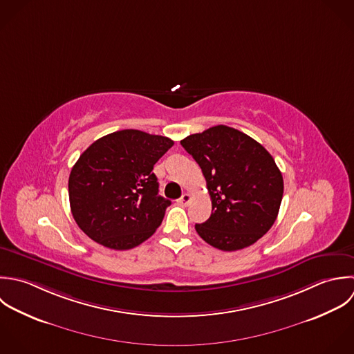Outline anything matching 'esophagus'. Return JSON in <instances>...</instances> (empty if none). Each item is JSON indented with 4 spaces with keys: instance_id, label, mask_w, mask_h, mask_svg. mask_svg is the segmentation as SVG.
<instances>
[{
    "instance_id": "obj_1",
    "label": "esophagus",
    "mask_w": 354,
    "mask_h": 354,
    "mask_svg": "<svg viewBox=\"0 0 354 354\" xmlns=\"http://www.w3.org/2000/svg\"><path fill=\"white\" fill-rule=\"evenodd\" d=\"M189 202H191V195H189V194H184V195L178 199V203L183 205V206H187Z\"/></svg>"
}]
</instances>
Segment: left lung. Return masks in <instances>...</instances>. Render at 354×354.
Listing matches in <instances>:
<instances>
[{
    "instance_id": "1",
    "label": "left lung",
    "mask_w": 354,
    "mask_h": 354,
    "mask_svg": "<svg viewBox=\"0 0 354 354\" xmlns=\"http://www.w3.org/2000/svg\"><path fill=\"white\" fill-rule=\"evenodd\" d=\"M206 178L212 216L195 230L206 243L236 251L254 244L276 221L283 176L272 155L254 138L218 124L180 141Z\"/></svg>"
}]
</instances>
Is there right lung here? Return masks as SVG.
I'll return each mask as SVG.
<instances>
[{
	"label": "right lung",
	"instance_id": "obj_1",
	"mask_svg": "<svg viewBox=\"0 0 354 354\" xmlns=\"http://www.w3.org/2000/svg\"><path fill=\"white\" fill-rule=\"evenodd\" d=\"M173 144L163 136L126 129L89 145L68 178L78 227L113 250L133 248L153 235L171 202L158 195L152 169Z\"/></svg>",
	"mask_w": 354,
	"mask_h": 354
}]
</instances>
